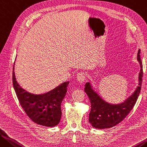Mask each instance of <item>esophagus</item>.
<instances>
[{
	"instance_id": "esophagus-1",
	"label": "esophagus",
	"mask_w": 147,
	"mask_h": 147,
	"mask_svg": "<svg viewBox=\"0 0 147 147\" xmlns=\"http://www.w3.org/2000/svg\"><path fill=\"white\" fill-rule=\"evenodd\" d=\"M86 74L84 72H79L77 76V80L81 83H83L86 79Z\"/></svg>"
}]
</instances>
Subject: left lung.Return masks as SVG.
Instances as JSON below:
<instances>
[{"label":"left lung","instance_id":"8db88e82","mask_svg":"<svg viewBox=\"0 0 147 147\" xmlns=\"http://www.w3.org/2000/svg\"><path fill=\"white\" fill-rule=\"evenodd\" d=\"M138 60L141 66L139 86L133 94L122 103L111 104L105 102L93 90L90 83L85 84V92L89 98L91 104L89 122L94 128L98 129L112 128L123 121L133 109L140 94L143 80V64L140 56V49L138 51Z\"/></svg>","mask_w":147,"mask_h":147}]
</instances>
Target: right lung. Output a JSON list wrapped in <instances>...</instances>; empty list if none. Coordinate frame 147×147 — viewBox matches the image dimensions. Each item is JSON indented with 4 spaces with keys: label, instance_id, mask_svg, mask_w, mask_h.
<instances>
[{
    "label": "right lung",
    "instance_id": "right-lung-1",
    "mask_svg": "<svg viewBox=\"0 0 147 147\" xmlns=\"http://www.w3.org/2000/svg\"><path fill=\"white\" fill-rule=\"evenodd\" d=\"M14 64L13 69H14ZM14 90L21 106L27 116L38 124L53 127L61 119V103L67 92L69 81L43 94H33L23 89L17 82L13 70Z\"/></svg>",
    "mask_w": 147,
    "mask_h": 147
}]
</instances>
